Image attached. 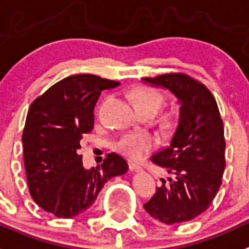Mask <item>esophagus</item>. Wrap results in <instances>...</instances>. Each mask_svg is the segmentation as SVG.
I'll return each mask as SVG.
<instances>
[{"instance_id":"1","label":"esophagus","mask_w":249,"mask_h":249,"mask_svg":"<svg viewBox=\"0 0 249 249\" xmlns=\"http://www.w3.org/2000/svg\"><path fill=\"white\" fill-rule=\"evenodd\" d=\"M128 168L129 170H132V172H137V170L141 169V166L139 164L133 163V161H128Z\"/></svg>"}]
</instances>
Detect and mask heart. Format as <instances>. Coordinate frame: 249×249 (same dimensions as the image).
I'll list each match as a JSON object with an SVG mask.
<instances>
[{"mask_svg": "<svg viewBox=\"0 0 249 249\" xmlns=\"http://www.w3.org/2000/svg\"><path fill=\"white\" fill-rule=\"evenodd\" d=\"M132 103L136 110H158L163 107L164 96L158 90L149 86H140L132 92ZM155 141L151 136L142 132L124 133L114 143L118 153L128 158L136 159L153 149Z\"/></svg>", "mask_w": 249, "mask_h": 249, "instance_id": "b5f03b06", "label": "heart"}]
</instances>
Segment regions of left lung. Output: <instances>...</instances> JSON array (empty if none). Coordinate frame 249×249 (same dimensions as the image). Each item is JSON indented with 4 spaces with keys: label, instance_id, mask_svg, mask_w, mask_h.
I'll return each mask as SVG.
<instances>
[{
    "label": "left lung",
    "instance_id": "left-lung-1",
    "mask_svg": "<svg viewBox=\"0 0 249 249\" xmlns=\"http://www.w3.org/2000/svg\"><path fill=\"white\" fill-rule=\"evenodd\" d=\"M176 95L179 121L169 145L151 157L168 172V180L143 205L146 213L164 224L190 221L206 211L221 186L225 169L224 124L216 100L202 83L186 73L143 77Z\"/></svg>",
    "mask_w": 249,
    "mask_h": 249
}]
</instances>
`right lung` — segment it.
I'll return each instance as SVG.
<instances>
[{
    "instance_id": "obj_1",
    "label": "right lung",
    "mask_w": 249,
    "mask_h": 249,
    "mask_svg": "<svg viewBox=\"0 0 249 249\" xmlns=\"http://www.w3.org/2000/svg\"><path fill=\"white\" fill-rule=\"evenodd\" d=\"M118 85L89 73L72 75L32 103L22 131L24 164L29 192L47 213L62 219L85 213L106 182L128 169L116 153L100 166L85 169L77 154L80 140L94 128L99 95Z\"/></svg>"
}]
</instances>
